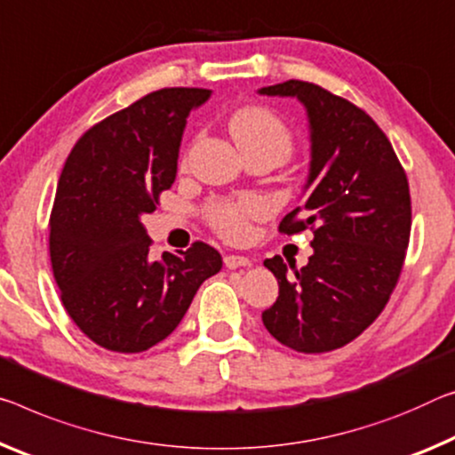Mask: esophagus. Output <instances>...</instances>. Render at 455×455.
Wrapping results in <instances>:
<instances>
[{
  "mask_svg": "<svg viewBox=\"0 0 455 455\" xmlns=\"http://www.w3.org/2000/svg\"><path fill=\"white\" fill-rule=\"evenodd\" d=\"M251 261L243 255H227L225 257V265L227 269H239V267H247Z\"/></svg>",
  "mask_w": 455,
  "mask_h": 455,
  "instance_id": "34e87169",
  "label": "esophagus"
}]
</instances>
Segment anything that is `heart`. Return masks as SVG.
<instances>
[{"instance_id": "obj_1", "label": "heart", "mask_w": 455, "mask_h": 455, "mask_svg": "<svg viewBox=\"0 0 455 455\" xmlns=\"http://www.w3.org/2000/svg\"><path fill=\"white\" fill-rule=\"evenodd\" d=\"M228 129L241 149H271L285 160L291 151V133L275 113L265 107H247L236 111ZM265 214V202L255 196L241 200H219L208 206V220L222 236L241 241L249 233V220Z\"/></svg>"}]
</instances>
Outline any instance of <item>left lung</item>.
Segmentation results:
<instances>
[{
	"label": "left lung",
	"mask_w": 455,
	"mask_h": 455,
	"mask_svg": "<svg viewBox=\"0 0 455 455\" xmlns=\"http://www.w3.org/2000/svg\"><path fill=\"white\" fill-rule=\"evenodd\" d=\"M304 105L309 170L304 204L279 230H314L307 265L275 255L265 267L277 277V301L263 323L281 344L306 355L355 340L383 312L401 275L411 233L407 176L391 141L356 105L322 86L285 81L257 91ZM298 212L305 219H294Z\"/></svg>",
	"instance_id": "1"
}]
</instances>
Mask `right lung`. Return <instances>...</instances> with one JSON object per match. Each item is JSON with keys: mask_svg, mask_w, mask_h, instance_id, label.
<instances>
[{"mask_svg": "<svg viewBox=\"0 0 455 455\" xmlns=\"http://www.w3.org/2000/svg\"><path fill=\"white\" fill-rule=\"evenodd\" d=\"M208 89H162L91 127L72 148L50 216V261L62 304L92 342L143 352L168 338L198 287L220 271L206 243L149 255L141 216L176 180L186 119Z\"/></svg>", "mask_w": 455, "mask_h": 455, "instance_id": "add662e5", "label": "right lung"}]
</instances>
